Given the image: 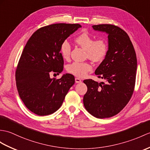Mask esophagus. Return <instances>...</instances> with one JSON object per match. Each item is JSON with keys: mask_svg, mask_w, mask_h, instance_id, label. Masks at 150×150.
<instances>
[{"mask_svg": "<svg viewBox=\"0 0 150 150\" xmlns=\"http://www.w3.org/2000/svg\"><path fill=\"white\" fill-rule=\"evenodd\" d=\"M82 81H81V80L79 78H75V82L76 83H80V82H81Z\"/></svg>", "mask_w": 150, "mask_h": 150, "instance_id": "1", "label": "esophagus"}]
</instances>
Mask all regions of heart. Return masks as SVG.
<instances>
[{
  "label": "heart",
  "mask_w": 150,
  "mask_h": 150,
  "mask_svg": "<svg viewBox=\"0 0 150 150\" xmlns=\"http://www.w3.org/2000/svg\"><path fill=\"white\" fill-rule=\"evenodd\" d=\"M75 43L85 50L88 57L94 62L103 61L108 52V45L106 41L100 38L94 41V38L88 33L83 32L76 36L74 39ZM60 52L62 57L68 59L71 52V47L67 41H64L61 45ZM93 69V66L88 62H75L68 66L69 73L78 77H83Z\"/></svg>",
  "instance_id": "1"
}]
</instances>
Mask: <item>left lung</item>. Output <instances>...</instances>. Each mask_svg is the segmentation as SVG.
Wrapping results in <instances>:
<instances>
[{"label": "left lung", "instance_id": "left-lung-1", "mask_svg": "<svg viewBox=\"0 0 150 150\" xmlns=\"http://www.w3.org/2000/svg\"><path fill=\"white\" fill-rule=\"evenodd\" d=\"M93 28L108 34L107 54L95 70L98 77L106 82L84 80L88 91L83 103L89 113L103 119L119 113L130 101L135 83L137 57L129 36L122 29L111 24Z\"/></svg>", "mask_w": 150, "mask_h": 150}]
</instances>
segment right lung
<instances>
[{"mask_svg":"<svg viewBox=\"0 0 150 150\" xmlns=\"http://www.w3.org/2000/svg\"><path fill=\"white\" fill-rule=\"evenodd\" d=\"M80 24L55 23L41 27L28 40L15 73L16 88L28 109L38 116L55 112L62 105L75 77L67 74L61 79H51V72L63 70L61 44Z\"/></svg>","mask_w":150,"mask_h":150,"instance_id":"obj_1","label":"right lung"}]
</instances>
